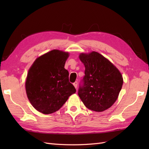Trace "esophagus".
I'll use <instances>...</instances> for the list:
<instances>
[{
  "instance_id": "obj_1",
  "label": "esophagus",
  "mask_w": 149,
  "mask_h": 149,
  "mask_svg": "<svg viewBox=\"0 0 149 149\" xmlns=\"http://www.w3.org/2000/svg\"><path fill=\"white\" fill-rule=\"evenodd\" d=\"M73 85H74V88L76 89V88H77V86H78V82H77V81H75V82L73 83Z\"/></svg>"
}]
</instances>
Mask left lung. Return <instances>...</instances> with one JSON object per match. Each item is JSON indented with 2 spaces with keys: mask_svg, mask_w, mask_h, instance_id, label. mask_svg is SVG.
<instances>
[{
  "mask_svg": "<svg viewBox=\"0 0 149 149\" xmlns=\"http://www.w3.org/2000/svg\"><path fill=\"white\" fill-rule=\"evenodd\" d=\"M79 59L85 66L83 84L78 95L89 109L102 112L111 107L118 97L123 84L119 70L96 52L81 53Z\"/></svg>",
  "mask_w": 149,
  "mask_h": 149,
  "instance_id": "8db88e82",
  "label": "left lung"
}]
</instances>
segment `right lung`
Returning a JSON list of instances; mask_svg holds the SVG:
<instances>
[{"label":"right lung","mask_w":149,"mask_h":149,"mask_svg":"<svg viewBox=\"0 0 149 149\" xmlns=\"http://www.w3.org/2000/svg\"><path fill=\"white\" fill-rule=\"evenodd\" d=\"M68 56V52L53 49L37 58L29 70L26 95L35 109L43 114L59 110L76 91L64 68Z\"/></svg>","instance_id":"right-lung-1"}]
</instances>
